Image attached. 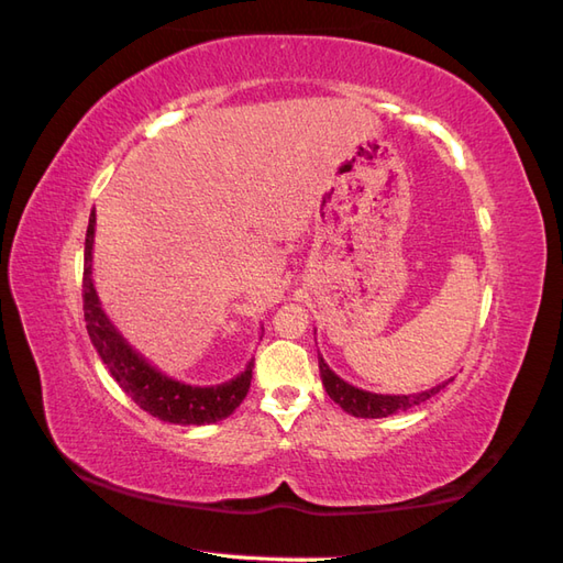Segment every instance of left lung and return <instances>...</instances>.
<instances>
[{
    "instance_id": "left-lung-1",
    "label": "left lung",
    "mask_w": 563,
    "mask_h": 563,
    "mask_svg": "<svg viewBox=\"0 0 563 563\" xmlns=\"http://www.w3.org/2000/svg\"><path fill=\"white\" fill-rule=\"evenodd\" d=\"M319 371H321V380L328 397L340 405L344 411L356 416V419H385L390 413L407 411L411 407H419L421 401L430 399L432 395H438L444 385H450V380H444L430 390H421L413 395H378V393H368L362 390V387H354L352 383L342 380L338 373L325 364V358L319 354Z\"/></svg>"
}]
</instances>
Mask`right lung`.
Masks as SVG:
<instances>
[{
    "label": "right lung",
    "instance_id": "obj_1",
    "mask_svg": "<svg viewBox=\"0 0 563 563\" xmlns=\"http://www.w3.org/2000/svg\"><path fill=\"white\" fill-rule=\"evenodd\" d=\"M97 216L90 213L88 235H85V271H82V311L88 323V335L95 350L109 368L111 378L131 397L140 409L156 416L158 421L176 426H209L228 419L242 399L247 397L252 383L254 358L240 376L221 385H190L166 376L147 362L119 328L111 323L92 280V247H95Z\"/></svg>",
    "mask_w": 563,
    "mask_h": 563
}]
</instances>
